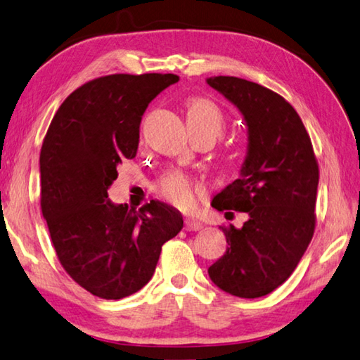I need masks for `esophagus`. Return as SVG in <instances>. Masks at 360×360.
Segmentation results:
<instances>
[{"instance_id": "34e87169", "label": "esophagus", "mask_w": 360, "mask_h": 360, "mask_svg": "<svg viewBox=\"0 0 360 360\" xmlns=\"http://www.w3.org/2000/svg\"><path fill=\"white\" fill-rule=\"evenodd\" d=\"M202 227H203V224L200 221L188 219L185 222V230H188V232H198V230H200Z\"/></svg>"}]
</instances>
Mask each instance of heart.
Listing matches in <instances>:
<instances>
[{
	"mask_svg": "<svg viewBox=\"0 0 360 360\" xmlns=\"http://www.w3.org/2000/svg\"><path fill=\"white\" fill-rule=\"evenodd\" d=\"M188 131L191 136H208L213 142L219 139L227 128L226 114L219 105L205 97H191L185 103ZM153 193L158 199L180 212H193L205 199L203 183L177 169L167 171L155 181Z\"/></svg>",
	"mask_w": 360,
	"mask_h": 360,
	"instance_id": "1",
	"label": "heart"
}]
</instances>
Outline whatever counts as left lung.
I'll list each match as a JSON object with an SVG mask.
<instances>
[{
	"instance_id": "obj_1",
	"label": "left lung",
	"mask_w": 360,
	"mask_h": 360,
	"mask_svg": "<svg viewBox=\"0 0 360 360\" xmlns=\"http://www.w3.org/2000/svg\"><path fill=\"white\" fill-rule=\"evenodd\" d=\"M207 83L236 105L249 131L241 179L212 202L249 219L241 229H222L229 246L208 274L230 295L260 297L288 279L311 241L320 169L306 127L282 96L236 77Z\"/></svg>"
}]
</instances>
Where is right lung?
<instances>
[{
  "instance_id": "right-lung-1",
  "label": "right lung",
  "mask_w": 360,
  "mask_h": 360,
  "mask_svg": "<svg viewBox=\"0 0 360 360\" xmlns=\"http://www.w3.org/2000/svg\"><path fill=\"white\" fill-rule=\"evenodd\" d=\"M174 73H114L75 89L40 148V208L65 273L101 300H122L152 279L167 240L183 227L158 200L138 212L108 200L117 166L136 157L148 103Z\"/></svg>"
}]
</instances>
